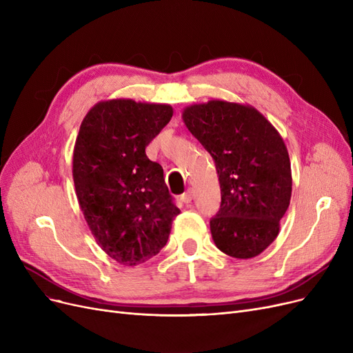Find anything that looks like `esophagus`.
<instances>
[{
  "label": "esophagus",
  "mask_w": 353,
  "mask_h": 353,
  "mask_svg": "<svg viewBox=\"0 0 353 353\" xmlns=\"http://www.w3.org/2000/svg\"><path fill=\"white\" fill-rule=\"evenodd\" d=\"M192 197H194V192H192L191 188H188V190L181 196V201H184L185 204H188V203H191Z\"/></svg>",
  "instance_id": "obj_1"
}]
</instances>
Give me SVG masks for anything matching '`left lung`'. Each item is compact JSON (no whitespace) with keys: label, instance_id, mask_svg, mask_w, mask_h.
Wrapping results in <instances>:
<instances>
[{"label":"left lung","instance_id":"left-lung-1","mask_svg":"<svg viewBox=\"0 0 353 353\" xmlns=\"http://www.w3.org/2000/svg\"><path fill=\"white\" fill-rule=\"evenodd\" d=\"M182 119L219 175L222 203L210 221L216 247L235 259L261 254L279 235L292 196L283 139L257 109L235 102L191 105Z\"/></svg>","mask_w":353,"mask_h":353}]
</instances>
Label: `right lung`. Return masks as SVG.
Returning <instances> with one entry per match:
<instances>
[{
	"mask_svg": "<svg viewBox=\"0 0 353 353\" xmlns=\"http://www.w3.org/2000/svg\"><path fill=\"white\" fill-rule=\"evenodd\" d=\"M172 114L171 105L112 99L96 103L80 125L72 153L80 209L98 245L124 265L159 252L179 214L162 166L145 156Z\"/></svg>",
	"mask_w": 353,
	"mask_h": 353,
	"instance_id": "right-lung-1",
	"label": "right lung"
}]
</instances>
